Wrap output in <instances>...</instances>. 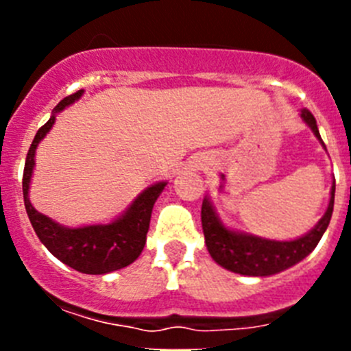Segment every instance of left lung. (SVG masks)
<instances>
[{"instance_id": "1", "label": "left lung", "mask_w": 351, "mask_h": 351, "mask_svg": "<svg viewBox=\"0 0 351 351\" xmlns=\"http://www.w3.org/2000/svg\"><path fill=\"white\" fill-rule=\"evenodd\" d=\"M300 117L311 128L315 137L322 142L325 149L315 116L309 110L302 108ZM334 193H336V181H332L328 207L320 221L316 223L308 234L300 235L293 241H274V239L258 237V235L228 228L221 221L219 214L216 213L213 200L206 197L202 202V228L207 251L218 265H221L226 271L235 272V274L263 278V276L287 271L291 265L306 258L315 250L316 244L320 243L322 235L325 234L330 218H332Z\"/></svg>"}]
</instances>
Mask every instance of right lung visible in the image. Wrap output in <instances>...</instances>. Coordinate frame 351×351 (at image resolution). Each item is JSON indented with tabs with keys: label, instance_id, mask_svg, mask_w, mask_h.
Returning <instances> with one entry per match:
<instances>
[{
	"label": "right lung",
	"instance_id": "1",
	"mask_svg": "<svg viewBox=\"0 0 351 351\" xmlns=\"http://www.w3.org/2000/svg\"><path fill=\"white\" fill-rule=\"evenodd\" d=\"M84 91H77L66 96L52 110L51 119L36 132L27 151L26 165L23 176L24 206L29 216V221L35 228L42 244L52 255L68 267L84 274H107V272L123 269L141 256L145 244V235L149 230L151 213L154 202L165 190L167 181H160L145 188L141 195L128 206L125 213L117 216L114 221L104 225H84L70 228L60 225L45 214L38 213L29 200V184L35 169L36 147L43 137L51 132L56 123V116L64 110L68 105L77 101Z\"/></svg>",
	"mask_w": 351,
	"mask_h": 351
}]
</instances>
